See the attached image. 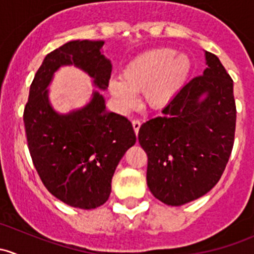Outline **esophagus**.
I'll use <instances>...</instances> for the list:
<instances>
[{"label":"esophagus","mask_w":254,"mask_h":254,"mask_svg":"<svg viewBox=\"0 0 254 254\" xmlns=\"http://www.w3.org/2000/svg\"><path fill=\"white\" fill-rule=\"evenodd\" d=\"M140 127H141V120H139V119L132 120V127H134V131H135V134H136V135L139 134Z\"/></svg>","instance_id":"esophagus-1"}]
</instances>
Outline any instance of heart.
Returning a JSON list of instances; mask_svg holds the SVG:
<instances>
[{
    "label": "heart",
    "instance_id": "b5f03b06",
    "mask_svg": "<svg viewBox=\"0 0 254 254\" xmlns=\"http://www.w3.org/2000/svg\"><path fill=\"white\" fill-rule=\"evenodd\" d=\"M191 64L187 55L173 49L157 48L132 59L124 67L122 78H112L108 88L122 111L137 103V92L151 109H162L172 102L190 73Z\"/></svg>",
    "mask_w": 254,
    "mask_h": 254
}]
</instances>
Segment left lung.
Segmentation results:
<instances>
[{
    "instance_id": "1",
    "label": "left lung",
    "mask_w": 254,
    "mask_h": 254,
    "mask_svg": "<svg viewBox=\"0 0 254 254\" xmlns=\"http://www.w3.org/2000/svg\"><path fill=\"white\" fill-rule=\"evenodd\" d=\"M203 75L184 84L162 114L139 130L147 155V186L167 205L200 198L221 178L235 141L234 81L205 51Z\"/></svg>"
}]
</instances>
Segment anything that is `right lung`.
<instances>
[{
	"label": "right lung",
	"mask_w": 254,
	"mask_h": 254,
	"mask_svg": "<svg viewBox=\"0 0 254 254\" xmlns=\"http://www.w3.org/2000/svg\"><path fill=\"white\" fill-rule=\"evenodd\" d=\"M104 42L72 40L45 56L30 84L24 127L30 156L45 188L59 200L79 209H96L108 200L118 163L136 142L127 118L108 112L93 92L91 102L68 114L49 103L48 86L60 66L75 65L106 89L112 64L101 49Z\"/></svg>",
	"instance_id": "obj_1"
}]
</instances>
